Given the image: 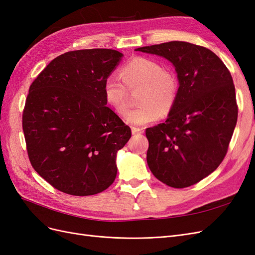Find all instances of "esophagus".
<instances>
[{
    "label": "esophagus",
    "mask_w": 255,
    "mask_h": 255,
    "mask_svg": "<svg viewBox=\"0 0 255 255\" xmlns=\"http://www.w3.org/2000/svg\"><path fill=\"white\" fill-rule=\"evenodd\" d=\"M143 131H144L143 128H137V127H132L131 128V132L133 134H135V133H142Z\"/></svg>",
    "instance_id": "34e87169"
}]
</instances>
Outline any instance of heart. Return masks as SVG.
Here are the masks:
<instances>
[{
    "label": "heart",
    "instance_id": "1",
    "mask_svg": "<svg viewBox=\"0 0 255 255\" xmlns=\"http://www.w3.org/2000/svg\"><path fill=\"white\" fill-rule=\"evenodd\" d=\"M121 80L108 77L104 83V98L109 108L119 115L128 111L127 89L141 87L137 103L141 106L126 116L130 125L142 126L154 123L162 114H169L178 98V80L172 71L163 69L156 60L134 56L120 69Z\"/></svg>",
    "mask_w": 255,
    "mask_h": 255
}]
</instances>
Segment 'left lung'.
<instances>
[{
    "label": "left lung",
    "mask_w": 255,
    "mask_h": 255,
    "mask_svg": "<svg viewBox=\"0 0 255 255\" xmlns=\"http://www.w3.org/2000/svg\"><path fill=\"white\" fill-rule=\"evenodd\" d=\"M135 51L170 61L179 82L178 98L168 119L145 132L149 170L173 188L199 183L222 162L237 123L238 107L230 71L213 51L186 41Z\"/></svg>",
    "instance_id": "obj_1"
}]
</instances>
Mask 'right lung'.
I'll return each mask as SVG.
<instances>
[{"mask_svg":"<svg viewBox=\"0 0 255 255\" xmlns=\"http://www.w3.org/2000/svg\"><path fill=\"white\" fill-rule=\"evenodd\" d=\"M122 57L112 49L69 51L51 61L28 90L22 115L28 158L64 193L97 194L116 177V154L131 130L107 107L104 83Z\"/></svg>","mask_w":255,"mask_h":255,"instance_id":"right-lung-1","label":"right lung"}]
</instances>
